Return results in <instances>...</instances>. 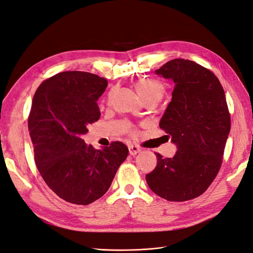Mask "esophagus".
<instances>
[{
    "label": "esophagus",
    "instance_id": "1",
    "mask_svg": "<svg viewBox=\"0 0 253 253\" xmlns=\"http://www.w3.org/2000/svg\"><path fill=\"white\" fill-rule=\"evenodd\" d=\"M128 152L131 155H136L138 153L141 152V149L138 147V145H134V144H129L128 145Z\"/></svg>",
    "mask_w": 253,
    "mask_h": 253
}]
</instances>
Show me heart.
<instances>
[{"mask_svg":"<svg viewBox=\"0 0 253 253\" xmlns=\"http://www.w3.org/2000/svg\"><path fill=\"white\" fill-rule=\"evenodd\" d=\"M135 87L144 101L155 100L156 102H158L159 100H162L166 90L164 84L155 79H141V80L136 81ZM112 97H113V91H111L109 94V103L112 100ZM126 129L129 133L135 132L134 127L131 125L126 124Z\"/></svg>","mask_w":253,"mask_h":253,"instance_id":"b5f03b06","label":"heart"}]
</instances>
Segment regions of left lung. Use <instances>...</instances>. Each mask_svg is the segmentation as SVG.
<instances>
[{
	"label": "left lung",
	"mask_w": 253,
	"mask_h": 253,
	"mask_svg": "<svg viewBox=\"0 0 253 253\" xmlns=\"http://www.w3.org/2000/svg\"><path fill=\"white\" fill-rule=\"evenodd\" d=\"M155 73L175 83L159 126L177 152L172 158L155 153L157 166L145 179L167 201H190L209 188L223 163L231 126L225 91L210 70L190 60H171Z\"/></svg>",
	"instance_id": "8db88e82"
}]
</instances>
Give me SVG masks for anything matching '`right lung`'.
<instances>
[{
    "mask_svg": "<svg viewBox=\"0 0 253 253\" xmlns=\"http://www.w3.org/2000/svg\"><path fill=\"white\" fill-rule=\"evenodd\" d=\"M108 81L85 72H63L36 90L28 116L35 163L46 185L60 198L88 205L103 196L128 154L121 141L96 150L82 135L100 118L97 100Z\"/></svg>",
    "mask_w": 253,
    "mask_h": 253,
    "instance_id": "1",
    "label": "right lung"
}]
</instances>
